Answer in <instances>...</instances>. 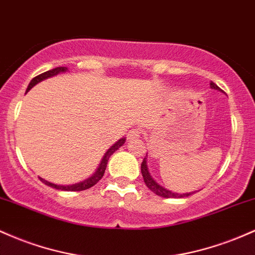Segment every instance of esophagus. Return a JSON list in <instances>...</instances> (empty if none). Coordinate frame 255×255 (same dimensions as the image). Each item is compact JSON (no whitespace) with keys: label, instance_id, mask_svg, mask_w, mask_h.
I'll use <instances>...</instances> for the list:
<instances>
[{"label":"esophagus","instance_id":"34e87169","mask_svg":"<svg viewBox=\"0 0 255 255\" xmlns=\"http://www.w3.org/2000/svg\"><path fill=\"white\" fill-rule=\"evenodd\" d=\"M139 135H141V130H139V128H131V130L128 132V139L137 138V137H139Z\"/></svg>","mask_w":255,"mask_h":255}]
</instances>
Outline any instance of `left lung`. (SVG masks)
<instances>
[{
    "label": "left lung",
    "mask_w": 255,
    "mask_h": 255,
    "mask_svg": "<svg viewBox=\"0 0 255 255\" xmlns=\"http://www.w3.org/2000/svg\"><path fill=\"white\" fill-rule=\"evenodd\" d=\"M210 87H211V89L220 90V88L218 87V85L214 84L213 82L210 83ZM141 172H142L143 179H144L145 185H147V187L149 188V189L153 191L154 194H156V195H159V196H161V197H166V199H168V197H174V199H181V197H188V196L193 195L194 193H196V191H191V193H184V194L174 193V191L166 189L165 187L160 185L159 183L156 182L155 179H154L153 177H151V174L149 173V170H148V166H147V156H145V158L143 159V161H142V164H141Z\"/></svg>",
    "instance_id": "obj_1"
}]
</instances>
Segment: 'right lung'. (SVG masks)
<instances>
[{"label":"right lung","instance_id":"obj_1","mask_svg":"<svg viewBox=\"0 0 255 255\" xmlns=\"http://www.w3.org/2000/svg\"><path fill=\"white\" fill-rule=\"evenodd\" d=\"M67 71V67H56V68H53V70H49L47 71V72L42 73V74H38V76L35 77V78L32 79V81L30 82V84H28L27 89H26V93L28 90L31 89V88L35 87L36 84H38L39 82L44 81V79L47 78H50V77H54L56 76V74L61 73V72H66ZM125 139L127 138H120L114 144L112 145V147L110 148L105 153L104 158H102L101 162H100L99 167H97V170L95 171V172L93 173V176H90L89 178L84 179V181L79 182V183H76V184H68V185H60V184H54V183H50L48 181H45V179L41 178V177H38L41 181L44 183L45 185H48V187H51L54 188V189H58V190H64V191H82V190H85V189H89V188L93 187V185H95L97 182L100 181V179L104 177V173L106 171V167H107V162H108V159L111 158V155L114 153L116 150H118L120 147H122L123 144L125 143Z\"/></svg>","mask_w":255,"mask_h":255}]
</instances>
